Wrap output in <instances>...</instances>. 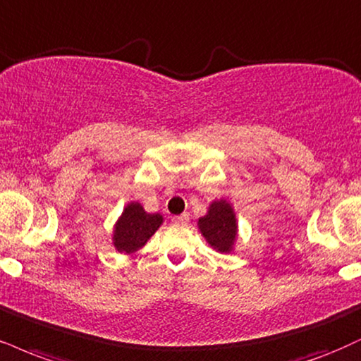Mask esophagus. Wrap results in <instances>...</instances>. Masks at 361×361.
I'll return each mask as SVG.
<instances>
[{
	"label": "esophagus",
	"instance_id": "1",
	"mask_svg": "<svg viewBox=\"0 0 361 361\" xmlns=\"http://www.w3.org/2000/svg\"><path fill=\"white\" fill-rule=\"evenodd\" d=\"M188 214H181V215H175L171 219V222L175 225H185L186 222H188Z\"/></svg>",
	"mask_w": 361,
	"mask_h": 361
}]
</instances>
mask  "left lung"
I'll return each instance as SVG.
<instances>
[{"label":"left lung","instance_id":"8db88e82","mask_svg":"<svg viewBox=\"0 0 361 361\" xmlns=\"http://www.w3.org/2000/svg\"><path fill=\"white\" fill-rule=\"evenodd\" d=\"M198 227L214 249L219 252L232 250L237 237V220L233 208L225 200L212 203L208 214L198 220Z\"/></svg>","mask_w":361,"mask_h":361}]
</instances>
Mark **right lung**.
<instances>
[{
  "instance_id": "right-lung-1",
  "label": "right lung",
  "mask_w": 361,
  "mask_h": 361,
  "mask_svg": "<svg viewBox=\"0 0 361 361\" xmlns=\"http://www.w3.org/2000/svg\"><path fill=\"white\" fill-rule=\"evenodd\" d=\"M161 224L163 216L159 214H146L139 203H129L116 224L114 247L126 254L136 252L149 240Z\"/></svg>"
}]
</instances>
